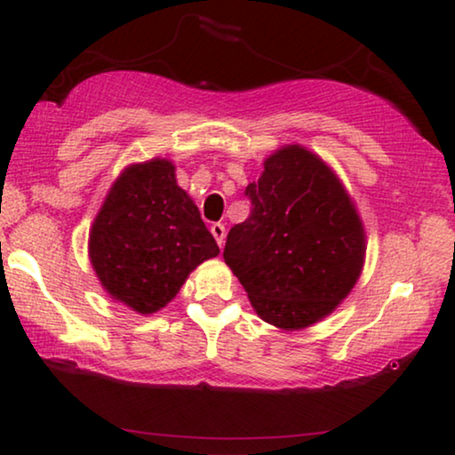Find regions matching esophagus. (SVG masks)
<instances>
[{"label": "esophagus", "mask_w": 455, "mask_h": 455, "mask_svg": "<svg viewBox=\"0 0 455 455\" xmlns=\"http://www.w3.org/2000/svg\"><path fill=\"white\" fill-rule=\"evenodd\" d=\"M211 234L215 235L217 244L223 246V242H226V226H223V223H213V226H211Z\"/></svg>", "instance_id": "34e87169"}]
</instances>
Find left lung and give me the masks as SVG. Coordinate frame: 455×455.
<instances>
[{"label":"left lung","instance_id":"1","mask_svg":"<svg viewBox=\"0 0 455 455\" xmlns=\"http://www.w3.org/2000/svg\"><path fill=\"white\" fill-rule=\"evenodd\" d=\"M246 186L252 207L229 229L223 259L254 313L282 331L319 323L346 300L366 257L356 204L331 167L302 145H285Z\"/></svg>","mask_w":455,"mask_h":455}]
</instances>
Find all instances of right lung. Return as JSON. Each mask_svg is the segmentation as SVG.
Masks as SVG:
<instances>
[{"label": "right lung", "mask_w": 455, "mask_h": 455, "mask_svg": "<svg viewBox=\"0 0 455 455\" xmlns=\"http://www.w3.org/2000/svg\"><path fill=\"white\" fill-rule=\"evenodd\" d=\"M217 254L165 157L124 167L89 232V259L103 290L139 315L167 307L190 273Z\"/></svg>", "instance_id": "right-lung-1"}]
</instances>
